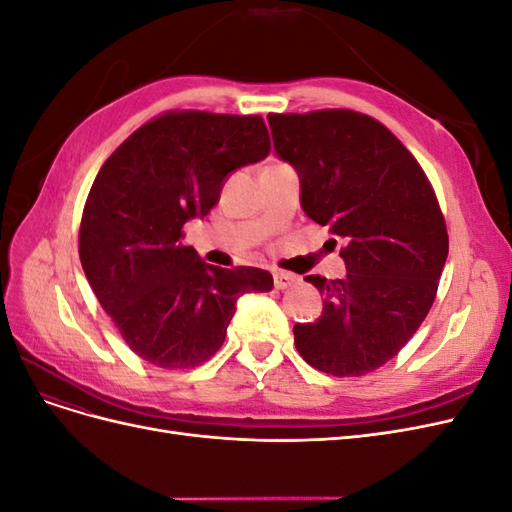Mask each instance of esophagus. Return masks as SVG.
I'll return each instance as SVG.
<instances>
[{"label":"esophagus","instance_id":"34e87169","mask_svg":"<svg viewBox=\"0 0 512 512\" xmlns=\"http://www.w3.org/2000/svg\"><path fill=\"white\" fill-rule=\"evenodd\" d=\"M297 282H299L297 275H292V273H286V271H275L273 273V284H275L277 290H286V288L294 286Z\"/></svg>","mask_w":512,"mask_h":512}]
</instances>
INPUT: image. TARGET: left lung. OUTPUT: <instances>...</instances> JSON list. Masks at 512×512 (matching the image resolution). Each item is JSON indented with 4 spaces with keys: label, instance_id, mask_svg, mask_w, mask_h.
I'll use <instances>...</instances> for the list:
<instances>
[{
    "label": "left lung",
    "instance_id": "8db88e82",
    "mask_svg": "<svg viewBox=\"0 0 512 512\" xmlns=\"http://www.w3.org/2000/svg\"><path fill=\"white\" fill-rule=\"evenodd\" d=\"M267 119L275 153L299 173L307 218L344 243L342 280L305 277L324 303L318 320L294 324V346L324 374L365 376L410 342L436 299L448 256L436 192L374 117L324 108Z\"/></svg>",
    "mask_w": 512,
    "mask_h": 512
}]
</instances>
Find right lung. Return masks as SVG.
Listing matches in <instances>:
<instances>
[{"label":"right lung","instance_id":"add662e5","mask_svg":"<svg viewBox=\"0 0 512 512\" xmlns=\"http://www.w3.org/2000/svg\"><path fill=\"white\" fill-rule=\"evenodd\" d=\"M258 115L168 111L130 134L91 185L79 230L81 265L123 342L162 369H188L220 350L245 292H269L256 267L207 265L183 245L226 177L265 160Z\"/></svg>","mask_w":512,"mask_h":512}]
</instances>
